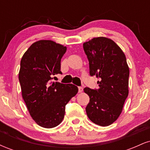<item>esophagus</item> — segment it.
Here are the masks:
<instances>
[{
	"label": "esophagus",
	"instance_id": "obj_1",
	"mask_svg": "<svg viewBox=\"0 0 150 150\" xmlns=\"http://www.w3.org/2000/svg\"><path fill=\"white\" fill-rule=\"evenodd\" d=\"M82 91H83V87H78V92H80V93H81V92H82Z\"/></svg>",
	"mask_w": 150,
	"mask_h": 150
}]
</instances>
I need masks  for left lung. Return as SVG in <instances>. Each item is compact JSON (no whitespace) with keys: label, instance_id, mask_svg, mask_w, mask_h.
I'll return each mask as SVG.
<instances>
[{"label":"left lung","instance_id":"obj_1","mask_svg":"<svg viewBox=\"0 0 150 150\" xmlns=\"http://www.w3.org/2000/svg\"><path fill=\"white\" fill-rule=\"evenodd\" d=\"M89 74L96 75L99 89L85 87L89 102L86 112L95 124L108 126L116 121L128 95L129 68L120 48L106 37L93 38L83 44Z\"/></svg>","mask_w":150,"mask_h":150}]
</instances>
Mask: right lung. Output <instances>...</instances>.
<instances>
[{
  "instance_id": "obj_1",
  "label": "right lung",
  "mask_w": 150,
  "mask_h": 150,
  "mask_svg": "<svg viewBox=\"0 0 150 150\" xmlns=\"http://www.w3.org/2000/svg\"><path fill=\"white\" fill-rule=\"evenodd\" d=\"M66 49L53 41H38L27 50L20 62L22 98L30 116L43 128H54L61 123L65 105L78 92L73 84L51 82L53 75L62 74L61 61Z\"/></svg>"
}]
</instances>
